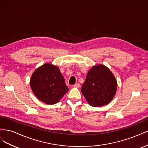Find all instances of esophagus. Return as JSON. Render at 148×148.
Masks as SVG:
<instances>
[{
	"instance_id": "1",
	"label": "esophagus",
	"mask_w": 148,
	"mask_h": 148,
	"mask_svg": "<svg viewBox=\"0 0 148 148\" xmlns=\"http://www.w3.org/2000/svg\"><path fill=\"white\" fill-rule=\"evenodd\" d=\"M79 86H80L79 83H76L73 85V87H75V88H79Z\"/></svg>"
}]
</instances>
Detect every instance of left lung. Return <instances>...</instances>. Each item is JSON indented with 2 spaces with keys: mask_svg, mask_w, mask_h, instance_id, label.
<instances>
[{
  "mask_svg": "<svg viewBox=\"0 0 148 148\" xmlns=\"http://www.w3.org/2000/svg\"><path fill=\"white\" fill-rule=\"evenodd\" d=\"M117 82L110 69L102 64L94 65L88 71L81 91L92 107L108 104L117 92Z\"/></svg>",
  "mask_w": 148,
  "mask_h": 148,
  "instance_id": "1",
  "label": "left lung"
}]
</instances>
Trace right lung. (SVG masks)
I'll list each match as a JSON object with an SVG mask.
<instances>
[{"instance_id": "right-lung-1", "label": "right lung", "mask_w": 148, "mask_h": 148, "mask_svg": "<svg viewBox=\"0 0 148 148\" xmlns=\"http://www.w3.org/2000/svg\"><path fill=\"white\" fill-rule=\"evenodd\" d=\"M30 86L38 99L49 105L59 102L69 90L59 67L50 63L34 70L30 78Z\"/></svg>"}]
</instances>
